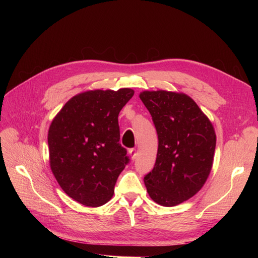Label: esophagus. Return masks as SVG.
<instances>
[{
	"label": "esophagus",
	"instance_id": "esophagus-1",
	"mask_svg": "<svg viewBox=\"0 0 258 258\" xmlns=\"http://www.w3.org/2000/svg\"><path fill=\"white\" fill-rule=\"evenodd\" d=\"M129 155L131 156V159L135 160L137 159V156H138V152L136 148H131V150H129Z\"/></svg>",
	"mask_w": 258,
	"mask_h": 258
}]
</instances>
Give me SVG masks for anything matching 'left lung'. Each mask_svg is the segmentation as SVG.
I'll use <instances>...</instances> for the list:
<instances>
[{
	"instance_id": "left-lung-1",
	"label": "left lung",
	"mask_w": 258,
	"mask_h": 258,
	"mask_svg": "<svg viewBox=\"0 0 258 258\" xmlns=\"http://www.w3.org/2000/svg\"><path fill=\"white\" fill-rule=\"evenodd\" d=\"M140 99L158 135L155 166L144 176L147 192L160 206H177L195 196L207 181L216 145L214 128L185 93L143 91Z\"/></svg>"
}]
</instances>
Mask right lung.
Segmentation results:
<instances>
[{
    "label": "right lung",
    "instance_id": "add662e5",
    "mask_svg": "<svg viewBox=\"0 0 258 258\" xmlns=\"http://www.w3.org/2000/svg\"><path fill=\"white\" fill-rule=\"evenodd\" d=\"M134 95L130 88L82 92L51 121L50 169L63 191L81 205L106 204L128 165L127 150L119 144L118 114Z\"/></svg>",
    "mask_w": 258,
    "mask_h": 258
}]
</instances>
